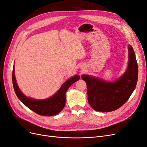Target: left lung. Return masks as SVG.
Here are the masks:
<instances>
[{
	"mask_svg": "<svg viewBox=\"0 0 147 147\" xmlns=\"http://www.w3.org/2000/svg\"><path fill=\"white\" fill-rule=\"evenodd\" d=\"M138 65L132 46L129 47V65L126 72L115 82L83 75L87 85L88 100L98 112H109L126 103L136 88L138 80Z\"/></svg>",
	"mask_w": 147,
	"mask_h": 147,
	"instance_id": "8db88e82",
	"label": "left lung"
}]
</instances>
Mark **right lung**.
Listing matches in <instances>:
<instances>
[{
  "label": "right lung",
  "instance_id": "obj_1",
  "mask_svg": "<svg viewBox=\"0 0 147 147\" xmlns=\"http://www.w3.org/2000/svg\"><path fill=\"white\" fill-rule=\"evenodd\" d=\"M79 75H75L67 80L55 95L45 100H35L29 98L20 91L15 77L14 67L13 69V85L18 99L28 107L36 113L42 116H53L61 112L65 104V92L73 83L80 79Z\"/></svg>",
  "mask_w": 147,
  "mask_h": 147
}]
</instances>
